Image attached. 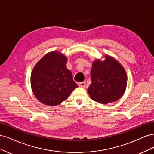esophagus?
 Here are the masks:
<instances>
[{"instance_id": "1", "label": "esophagus", "mask_w": 154, "mask_h": 154, "mask_svg": "<svg viewBox=\"0 0 154 154\" xmlns=\"http://www.w3.org/2000/svg\"><path fill=\"white\" fill-rule=\"evenodd\" d=\"M78 85L81 87H85L86 86V84H85V82H80L78 83Z\"/></svg>"}]
</instances>
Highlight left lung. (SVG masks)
I'll list each match as a JSON object with an SVG mask.
<instances>
[{"label":"left lung","instance_id":"obj_1","mask_svg":"<svg viewBox=\"0 0 154 154\" xmlns=\"http://www.w3.org/2000/svg\"><path fill=\"white\" fill-rule=\"evenodd\" d=\"M91 83L88 93L92 100L107 104L119 100L125 92L127 74L117 60L108 54L105 60H95L91 71Z\"/></svg>","mask_w":154,"mask_h":154}]
</instances>
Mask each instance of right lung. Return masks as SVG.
I'll return each instance as SVG.
<instances>
[{
  "label": "right lung",
  "mask_w": 154,
  "mask_h": 154,
  "mask_svg": "<svg viewBox=\"0 0 154 154\" xmlns=\"http://www.w3.org/2000/svg\"><path fill=\"white\" fill-rule=\"evenodd\" d=\"M67 58L58 51L46 54L31 74L32 92L42 103L56 106L66 100L78 85L67 68Z\"/></svg>",
  "instance_id": "right-lung-1"
}]
</instances>
